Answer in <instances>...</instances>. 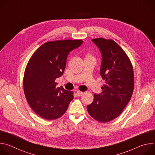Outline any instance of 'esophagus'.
I'll use <instances>...</instances> for the list:
<instances>
[{
    "label": "esophagus",
    "instance_id": "34e87169",
    "mask_svg": "<svg viewBox=\"0 0 155 155\" xmlns=\"http://www.w3.org/2000/svg\"><path fill=\"white\" fill-rule=\"evenodd\" d=\"M77 94L78 96H81L83 94V92H81V91H77Z\"/></svg>",
    "mask_w": 155,
    "mask_h": 155
}]
</instances>
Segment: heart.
Wrapping results in <instances>:
<instances>
[{
	"label": "heart",
	"instance_id": "obj_1",
	"mask_svg": "<svg viewBox=\"0 0 155 155\" xmlns=\"http://www.w3.org/2000/svg\"><path fill=\"white\" fill-rule=\"evenodd\" d=\"M86 58H92V57H91L90 54H88V55H87V56H86Z\"/></svg>",
	"mask_w": 155,
	"mask_h": 155
}]
</instances>
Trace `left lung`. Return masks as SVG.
<instances>
[{"mask_svg":"<svg viewBox=\"0 0 155 155\" xmlns=\"http://www.w3.org/2000/svg\"><path fill=\"white\" fill-rule=\"evenodd\" d=\"M92 41L102 55L100 74L105 84L101 93L94 94L87 110L96 120L105 123L118 117L130 101L134 90V72L128 56L114 40L98 38Z\"/></svg>","mask_w":155,"mask_h":155,"instance_id":"left-lung-1","label":"left lung"}]
</instances>
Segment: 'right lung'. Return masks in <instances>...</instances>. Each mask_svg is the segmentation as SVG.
Masks as SVG:
<instances>
[{
  "label": "right lung",
  "mask_w": 155,
  "mask_h": 155,
  "mask_svg": "<svg viewBox=\"0 0 155 155\" xmlns=\"http://www.w3.org/2000/svg\"><path fill=\"white\" fill-rule=\"evenodd\" d=\"M83 42L81 40L47 42L29 59L25 72L24 92L30 107L40 117L48 120L61 117L74 99L72 91L56 87L55 80L63 75L69 53Z\"/></svg>",
  "instance_id": "obj_1"
}]
</instances>
